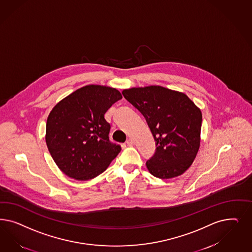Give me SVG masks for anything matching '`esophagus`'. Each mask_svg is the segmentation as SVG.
Instances as JSON below:
<instances>
[{"mask_svg":"<svg viewBox=\"0 0 252 252\" xmlns=\"http://www.w3.org/2000/svg\"><path fill=\"white\" fill-rule=\"evenodd\" d=\"M126 144H127V146H132V145L134 144V142H133V140H131V139H129V140H127Z\"/></svg>","mask_w":252,"mask_h":252,"instance_id":"esophagus-1","label":"esophagus"}]
</instances>
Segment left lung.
I'll return each mask as SVG.
<instances>
[{"label":"left lung","instance_id":"1","mask_svg":"<svg viewBox=\"0 0 252 252\" xmlns=\"http://www.w3.org/2000/svg\"><path fill=\"white\" fill-rule=\"evenodd\" d=\"M122 94L145 117L154 136L157 148L147 170L160 179L183 174L200 146V109L186 94L158 85L123 90Z\"/></svg>","mask_w":252,"mask_h":252}]
</instances>
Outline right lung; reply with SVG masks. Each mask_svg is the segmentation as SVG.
<instances>
[{
  "label": "right lung",
  "instance_id": "obj_1",
  "mask_svg": "<svg viewBox=\"0 0 252 252\" xmlns=\"http://www.w3.org/2000/svg\"><path fill=\"white\" fill-rule=\"evenodd\" d=\"M122 98L115 88L86 85L58 102L46 122L45 141L53 159L65 175L78 181L94 178L121 152L109 141L108 108Z\"/></svg>",
  "mask_w": 252,
  "mask_h": 252
}]
</instances>
